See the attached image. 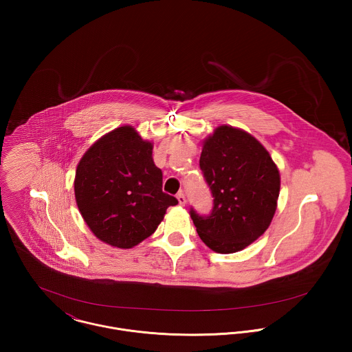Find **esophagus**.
Instances as JSON below:
<instances>
[{"label": "esophagus", "instance_id": "1", "mask_svg": "<svg viewBox=\"0 0 352 352\" xmlns=\"http://www.w3.org/2000/svg\"><path fill=\"white\" fill-rule=\"evenodd\" d=\"M176 198H177V201H179V203H180L182 206L186 204V195H184L183 191H180V192L176 195Z\"/></svg>", "mask_w": 352, "mask_h": 352}]
</instances>
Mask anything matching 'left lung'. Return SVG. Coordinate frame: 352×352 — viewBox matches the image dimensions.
Masks as SVG:
<instances>
[{"instance_id": "left-lung-1", "label": "left lung", "mask_w": 352, "mask_h": 352, "mask_svg": "<svg viewBox=\"0 0 352 352\" xmlns=\"http://www.w3.org/2000/svg\"><path fill=\"white\" fill-rule=\"evenodd\" d=\"M199 166L214 198L207 215L190 208L201 241L218 253L247 248L276 210L280 176L270 153L251 134L221 126L204 141Z\"/></svg>"}]
</instances>
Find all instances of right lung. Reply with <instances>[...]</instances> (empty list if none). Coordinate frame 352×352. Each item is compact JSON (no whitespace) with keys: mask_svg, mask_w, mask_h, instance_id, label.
<instances>
[{"mask_svg":"<svg viewBox=\"0 0 352 352\" xmlns=\"http://www.w3.org/2000/svg\"><path fill=\"white\" fill-rule=\"evenodd\" d=\"M151 151V142L123 126L100 138L77 166L78 210L94 234L112 247L140 244L155 232L166 208L179 203L162 192V172Z\"/></svg>","mask_w":352,"mask_h":352,"instance_id":"obj_1","label":"right lung"}]
</instances>
